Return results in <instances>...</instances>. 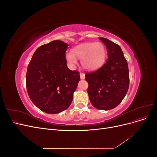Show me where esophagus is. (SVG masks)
<instances>
[{"instance_id":"esophagus-1","label":"esophagus","mask_w":157,"mask_h":157,"mask_svg":"<svg viewBox=\"0 0 157 157\" xmlns=\"http://www.w3.org/2000/svg\"><path fill=\"white\" fill-rule=\"evenodd\" d=\"M80 77L81 79H84L85 78V75L82 73H80Z\"/></svg>"}]
</instances>
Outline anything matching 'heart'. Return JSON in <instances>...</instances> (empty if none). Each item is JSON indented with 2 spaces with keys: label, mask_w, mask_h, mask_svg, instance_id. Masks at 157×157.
I'll return each instance as SVG.
<instances>
[{
  "label": "heart",
  "mask_w": 157,
  "mask_h": 157,
  "mask_svg": "<svg viewBox=\"0 0 157 157\" xmlns=\"http://www.w3.org/2000/svg\"><path fill=\"white\" fill-rule=\"evenodd\" d=\"M106 57L105 46L101 42H84L73 48L65 55V59L71 66L77 63V58L80 59L82 67L86 71H93L100 68Z\"/></svg>",
  "instance_id": "b5f03b06"
}]
</instances>
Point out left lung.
I'll return each instance as SVG.
<instances>
[{
	"mask_svg": "<svg viewBox=\"0 0 157 157\" xmlns=\"http://www.w3.org/2000/svg\"><path fill=\"white\" fill-rule=\"evenodd\" d=\"M99 39L106 46L108 59L100 69L85 75V80L92 105L107 111L115 108L125 97L129 87V71L121 47L105 38Z\"/></svg>",
	"mask_w": 157,
	"mask_h": 157,
	"instance_id": "left-lung-1",
	"label": "left lung"
}]
</instances>
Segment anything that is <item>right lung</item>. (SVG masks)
<instances>
[{
	"label": "right lung",
	"mask_w": 157,
	"mask_h": 157,
	"mask_svg": "<svg viewBox=\"0 0 157 157\" xmlns=\"http://www.w3.org/2000/svg\"><path fill=\"white\" fill-rule=\"evenodd\" d=\"M68 44L53 40L38 48L29 63L26 86L32 102L41 111L57 114L67 109L80 81L77 71L67 65Z\"/></svg>",
	"instance_id": "add662e5"
}]
</instances>
